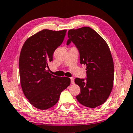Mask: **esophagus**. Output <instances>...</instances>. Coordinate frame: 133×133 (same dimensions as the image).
I'll return each mask as SVG.
<instances>
[{
    "mask_svg": "<svg viewBox=\"0 0 133 133\" xmlns=\"http://www.w3.org/2000/svg\"><path fill=\"white\" fill-rule=\"evenodd\" d=\"M70 83H71V84H74V78L73 77H71L70 78Z\"/></svg>",
    "mask_w": 133,
    "mask_h": 133,
    "instance_id": "1",
    "label": "esophagus"
}]
</instances>
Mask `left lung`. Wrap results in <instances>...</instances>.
I'll return each mask as SVG.
<instances>
[{
  "mask_svg": "<svg viewBox=\"0 0 133 133\" xmlns=\"http://www.w3.org/2000/svg\"><path fill=\"white\" fill-rule=\"evenodd\" d=\"M67 45L75 44L81 64L86 66V78H76L81 92L76 98L85 107L94 108L103 104L112 91L114 63L108 45L94 30L88 26L70 30Z\"/></svg>",
  "mask_w": 133,
  "mask_h": 133,
  "instance_id": "8db88e82",
  "label": "left lung"
}]
</instances>
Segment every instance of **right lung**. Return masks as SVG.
Returning a JSON list of instances; mask_svg holds the SVG:
<instances>
[{
    "label": "right lung",
    "instance_id": "right-lung-1",
    "mask_svg": "<svg viewBox=\"0 0 133 133\" xmlns=\"http://www.w3.org/2000/svg\"><path fill=\"white\" fill-rule=\"evenodd\" d=\"M65 33L66 30H42L28 38L21 49L19 62L21 87L30 103L41 110L54 107L61 92L70 85L69 78L55 76L47 70Z\"/></svg>",
    "mask_w": 133,
    "mask_h": 133
}]
</instances>
